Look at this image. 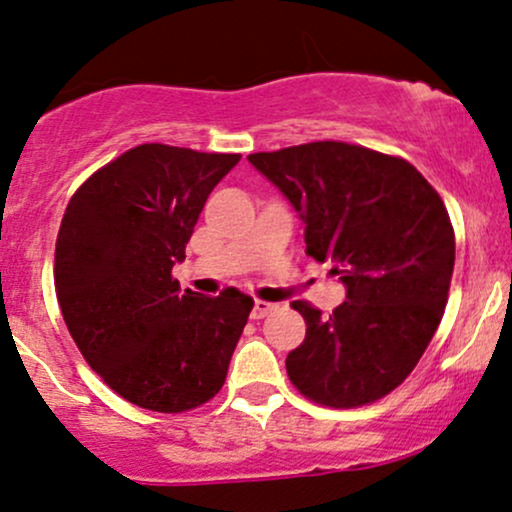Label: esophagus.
<instances>
[{
  "mask_svg": "<svg viewBox=\"0 0 512 512\" xmlns=\"http://www.w3.org/2000/svg\"><path fill=\"white\" fill-rule=\"evenodd\" d=\"M276 309V304L271 302H264V300H255V304H252V319H264V316L271 314Z\"/></svg>",
  "mask_w": 512,
  "mask_h": 512,
  "instance_id": "obj_1",
  "label": "esophagus"
}]
</instances>
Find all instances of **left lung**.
Segmentation results:
<instances>
[{
	"label": "left lung",
	"instance_id": "1",
	"mask_svg": "<svg viewBox=\"0 0 512 512\" xmlns=\"http://www.w3.org/2000/svg\"><path fill=\"white\" fill-rule=\"evenodd\" d=\"M248 160L300 215L307 255L331 260L347 288L328 319L293 302L307 335L288 378L335 409L385 397L416 368L449 297L456 241L442 198L406 160L342 141Z\"/></svg>",
	"mask_w": 512,
	"mask_h": 512
}]
</instances>
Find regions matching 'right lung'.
I'll return each mask as SVG.
<instances>
[{"label": "right lung", "mask_w": 512, "mask_h": 512, "mask_svg": "<svg viewBox=\"0 0 512 512\" xmlns=\"http://www.w3.org/2000/svg\"><path fill=\"white\" fill-rule=\"evenodd\" d=\"M238 160L141 144L84 181L63 215L54 264L63 321L103 383L141 409H196L224 385L252 297L181 293L172 267Z\"/></svg>", "instance_id": "1"}]
</instances>
